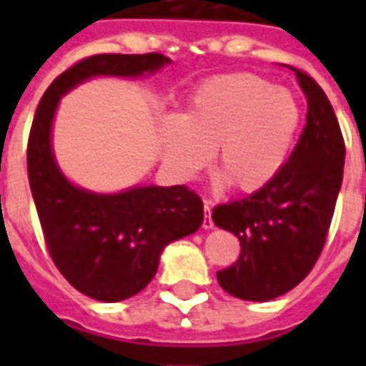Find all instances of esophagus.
<instances>
[{"mask_svg":"<svg viewBox=\"0 0 366 366\" xmlns=\"http://www.w3.org/2000/svg\"><path fill=\"white\" fill-rule=\"evenodd\" d=\"M202 225H204V229H212V227H214V219H212V202H206V204H204V222H202Z\"/></svg>","mask_w":366,"mask_h":366,"instance_id":"obj_1","label":"esophagus"}]
</instances>
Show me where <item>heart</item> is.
Returning <instances> with one entry per match:
<instances>
[{
	"label": "heart",
	"instance_id": "1",
	"mask_svg": "<svg viewBox=\"0 0 366 366\" xmlns=\"http://www.w3.org/2000/svg\"><path fill=\"white\" fill-rule=\"evenodd\" d=\"M298 119L286 90L254 74H229L202 84L186 115L167 117L160 133L182 178L199 174L215 149V178L231 190L254 192L280 170Z\"/></svg>",
	"mask_w": 366,
	"mask_h": 366
}]
</instances>
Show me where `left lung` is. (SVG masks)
<instances>
[{
    "mask_svg": "<svg viewBox=\"0 0 366 366\" xmlns=\"http://www.w3.org/2000/svg\"><path fill=\"white\" fill-rule=\"evenodd\" d=\"M306 125L290 159L261 190L214 207L217 227L239 239L241 253L217 270L223 290L241 300L278 298L306 278L325 245L343 182L345 141L325 92L300 68Z\"/></svg>",
    "mask_w": 366,
    "mask_h": 366,
    "instance_id": "8db88e82",
    "label": "left lung"
}]
</instances>
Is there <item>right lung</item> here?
Returning a JSON list of instances; mask_svg holds the SVG:
<instances>
[{
  "label": "right lung",
  "instance_id": "1",
  "mask_svg": "<svg viewBox=\"0 0 366 366\" xmlns=\"http://www.w3.org/2000/svg\"><path fill=\"white\" fill-rule=\"evenodd\" d=\"M170 62L160 52L94 54L46 88L27 144V174L44 243L60 274L99 302L131 298L151 282L162 249L198 229L202 198L188 186L99 196L68 182L54 162L51 125L62 94L92 76H141Z\"/></svg>",
  "mask_w": 366,
  "mask_h": 366
}]
</instances>
